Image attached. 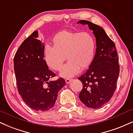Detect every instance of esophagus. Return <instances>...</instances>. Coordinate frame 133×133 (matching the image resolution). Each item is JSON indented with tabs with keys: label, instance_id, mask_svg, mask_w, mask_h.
<instances>
[{
	"label": "esophagus",
	"instance_id": "1",
	"mask_svg": "<svg viewBox=\"0 0 133 133\" xmlns=\"http://www.w3.org/2000/svg\"><path fill=\"white\" fill-rule=\"evenodd\" d=\"M72 79H66L65 80V82H66V84H69V83L72 81Z\"/></svg>",
	"mask_w": 133,
	"mask_h": 133
}]
</instances>
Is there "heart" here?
<instances>
[{
	"label": "heart",
	"instance_id": "1",
	"mask_svg": "<svg viewBox=\"0 0 133 133\" xmlns=\"http://www.w3.org/2000/svg\"><path fill=\"white\" fill-rule=\"evenodd\" d=\"M52 41V47L44 49V60L51 69L59 71L67 57L69 62L60 74L62 77L71 78L92 64L96 43L90 33L62 31L55 35Z\"/></svg>",
	"mask_w": 133,
	"mask_h": 133
}]
</instances>
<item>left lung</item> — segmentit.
<instances>
[{
	"mask_svg": "<svg viewBox=\"0 0 133 133\" xmlns=\"http://www.w3.org/2000/svg\"><path fill=\"white\" fill-rule=\"evenodd\" d=\"M77 23L87 25L96 38V52L92 64L78 79L83 88L79 98L87 107L97 109L108 103L116 89L119 65L116 46L102 27L87 20Z\"/></svg>",
	"mask_w": 133,
	"mask_h": 133,
	"instance_id": "8db88e82",
	"label": "left lung"
}]
</instances>
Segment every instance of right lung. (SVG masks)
Returning <instances> with one entry per match:
<instances>
[{
    "label": "right lung",
    "instance_id": "add662e5",
    "mask_svg": "<svg viewBox=\"0 0 133 133\" xmlns=\"http://www.w3.org/2000/svg\"><path fill=\"white\" fill-rule=\"evenodd\" d=\"M44 49L38 31H35L22 43L14 59L19 94L30 108L41 111L54 107L59 91L65 84L63 78L49 81L56 74L48 69Z\"/></svg>",
    "mask_w": 133,
    "mask_h": 133
}]
</instances>
